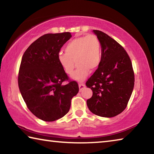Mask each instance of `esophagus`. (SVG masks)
Masks as SVG:
<instances>
[{"label": "esophagus", "mask_w": 154, "mask_h": 154, "mask_svg": "<svg viewBox=\"0 0 154 154\" xmlns=\"http://www.w3.org/2000/svg\"><path fill=\"white\" fill-rule=\"evenodd\" d=\"M85 85L84 83H79V90L82 91L83 88H85Z\"/></svg>", "instance_id": "1"}]
</instances>
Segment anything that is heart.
<instances>
[{"label": "heart", "mask_w": 154, "mask_h": 154, "mask_svg": "<svg viewBox=\"0 0 154 154\" xmlns=\"http://www.w3.org/2000/svg\"><path fill=\"white\" fill-rule=\"evenodd\" d=\"M64 53H60L58 59L66 74L74 71L75 62L77 69L72 79L79 82L84 80L89 71L97 68L101 60L100 42L95 35L79 36L71 40L64 48Z\"/></svg>", "instance_id": "obj_1"}]
</instances>
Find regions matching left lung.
<instances>
[{"label":"left lung","instance_id":"1","mask_svg":"<svg viewBox=\"0 0 154 154\" xmlns=\"http://www.w3.org/2000/svg\"><path fill=\"white\" fill-rule=\"evenodd\" d=\"M93 32L100 42L101 60L85 83L93 92L87 105L96 116L112 118L126 108L133 91L134 73L123 47L102 31Z\"/></svg>","mask_w":154,"mask_h":154}]
</instances>
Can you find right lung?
Listing matches in <instances>:
<instances>
[{
  "instance_id": "obj_1",
  "label": "right lung",
  "mask_w": 154,
  "mask_h": 154,
  "mask_svg": "<svg viewBox=\"0 0 154 154\" xmlns=\"http://www.w3.org/2000/svg\"><path fill=\"white\" fill-rule=\"evenodd\" d=\"M72 36L69 32L45 34L31 44L21 61L18 86L28 109L36 118L53 122L69 111L79 92L58 59L60 50ZM68 81L64 85L63 82Z\"/></svg>"
}]
</instances>
